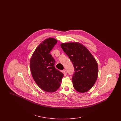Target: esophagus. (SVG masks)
<instances>
[{
  "label": "esophagus",
  "mask_w": 121,
  "mask_h": 121,
  "mask_svg": "<svg viewBox=\"0 0 121 121\" xmlns=\"http://www.w3.org/2000/svg\"><path fill=\"white\" fill-rule=\"evenodd\" d=\"M63 73H64V74H67V71H66V70L65 69L63 70Z\"/></svg>",
  "instance_id": "34e87169"
}]
</instances>
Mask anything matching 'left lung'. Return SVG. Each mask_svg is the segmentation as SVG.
I'll return each mask as SVG.
<instances>
[{"label":"left lung","instance_id":"1","mask_svg":"<svg viewBox=\"0 0 121 121\" xmlns=\"http://www.w3.org/2000/svg\"><path fill=\"white\" fill-rule=\"evenodd\" d=\"M61 47L74 68L72 79L74 88L81 93L88 91L98 78V69L96 59L86 47L79 43H62Z\"/></svg>","mask_w":121,"mask_h":121}]
</instances>
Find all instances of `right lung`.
Masks as SVG:
<instances>
[{
    "label": "right lung",
    "instance_id": "obj_1",
    "mask_svg": "<svg viewBox=\"0 0 121 121\" xmlns=\"http://www.w3.org/2000/svg\"><path fill=\"white\" fill-rule=\"evenodd\" d=\"M57 40L47 39L38 46L30 61L32 77L37 85L47 92H53L60 86L63 73L55 68V60L50 53Z\"/></svg>",
    "mask_w": 121,
    "mask_h": 121
}]
</instances>
